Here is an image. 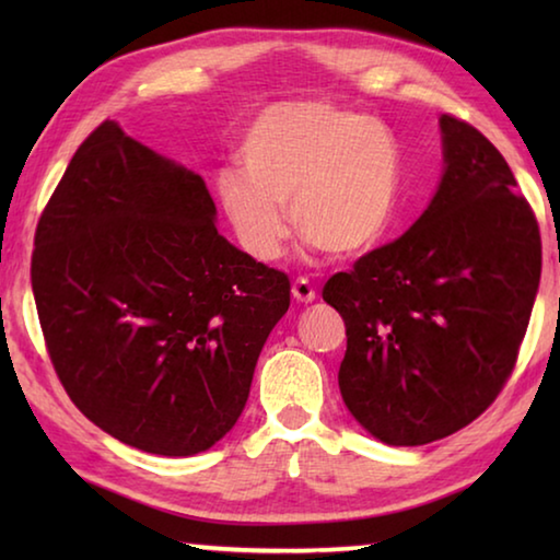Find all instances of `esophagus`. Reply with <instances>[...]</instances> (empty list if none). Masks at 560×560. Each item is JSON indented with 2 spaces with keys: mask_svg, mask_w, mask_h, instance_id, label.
<instances>
[{
  "mask_svg": "<svg viewBox=\"0 0 560 560\" xmlns=\"http://www.w3.org/2000/svg\"><path fill=\"white\" fill-rule=\"evenodd\" d=\"M291 293H293V299H296L299 303L316 301V289L311 287L308 279H296V281H293L291 283Z\"/></svg>",
  "mask_w": 560,
  "mask_h": 560,
  "instance_id": "obj_1",
  "label": "esophagus"
}]
</instances>
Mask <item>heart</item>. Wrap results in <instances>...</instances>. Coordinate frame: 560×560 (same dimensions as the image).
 <instances>
[{"label": "heart", "instance_id": "heart-1", "mask_svg": "<svg viewBox=\"0 0 560 560\" xmlns=\"http://www.w3.org/2000/svg\"><path fill=\"white\" fill-rule=\"evenodd\" d=\"M217 192L246 252L277 261L293 226L330 257L371 252L395 222L402 148L381 120L324 101L261 110Z\"/></svg>", "mask_w": 560, "mask_h": 560}]
</instances>
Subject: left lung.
<instances>
[{
    "label": "left lung",
    "mask_w": 560,
    "mask_h": 560,
    "mask_svg": "<svg viewBox=\"0 0 560 560\" xmlns=\"http://www.w3.org/2000/svg\"><path fill=\"white\" fill-rule=\"evenodd\" d=\"M444 173L395 242L324 287L346 320L338 387L375 440L417 447L467 428L514 371L541 281V234L499 150L440 118Z\"/></svg>",
    "instance_id": "8db88e82"
}]
</instances>
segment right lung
Returning <instances> with one entry per match:
<instances>
[{"label": "right lung", "mask_w": 560, "mask_h": 560, "mask_svg": "<svg viewBox=\"0 0 560 560\" xmlns=\"http://www.w3.org/2000/svg\"><path fill=\"white\" fill-rule=\"evenodd\" d=\"M205 179L116 120L83 140L36 226L54 371L110 438L192 457L234 428L291 283L217 232Z\"/></svg>", "instance_id": "1"}]
</instances>
